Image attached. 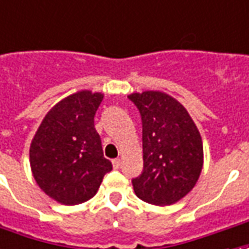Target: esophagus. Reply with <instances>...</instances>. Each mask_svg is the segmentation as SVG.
<instances>
[{
  "label": "esophagus",
  "instance_id": "esophagus-1",
  "mask_svg": "<svg viewBox=\"0 0 249 249\" xmlns=\"http://www.w3.org/2000/svg\"><path fill=\"white\" fill-rule=\"evenodd\" d=\"M111 162H113V167L114 169H118V167L121 166V160L120 158H116V160H113Z\"/></svg>",
  "mask_w": 249,
  "mask_h": 249
}]
</instances>
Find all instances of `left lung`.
<instances>
[{"mask_svg":"<svg viewBox=\"0 0 249 249\" xmlns=\"http://www.w3.org/2000/svg\"><path fill=\"white\" fill-rule=\"evenodd\" d=\"M138 107L143 135V172L135 194L157 206L173 204L195 187L203 166V143L188 111L158 91L128 96Z\"/></svg>","mask_w":249,"mask_h":249,"instance_id":"1","label":"left lung"}]
</instances>
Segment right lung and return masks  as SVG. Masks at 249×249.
Wrapping results in <instances>:
<instances>
[{
    "label": "right lung",
    "mask_w": 249,
    "mask_h": 249,
    "mask_svg": "<svg viewBox=\"0 0 249 249\" xmlns=\"http://www.w3.org/2000/svg\"><path fill=\"white\" fill-rule=\"evenodd\" d=\"M102 99V94L91 91L69 95L47 113L32 139L34 178L46 195L62 204L87 202L113 169L103 157L94 125Z\"/></svg>",
    "instance_id": "right-lung-1"
}]
</instances>
